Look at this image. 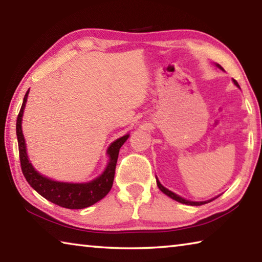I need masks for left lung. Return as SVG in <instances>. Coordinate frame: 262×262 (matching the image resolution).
Segmentation results:
<instances>
[{"label": "left lung", "mask_w": 262, "mask_h": 262, "mask_svg": "<svg viewBox=\"0 0 262 262\" xmlns=\"http://www.w3.org/2000/svg\"><path fill=\"white\" fill-rule=\"evenodd\" d=\"M217 67H220V68L222 69V67H221L220 64H217ZM233 83L236 84L237 86H239V84L237 83L236 79H233ZM157 186H158V188L161 189L164 194H166V195H167V196H170L171 199H173V200L178 201V202H180V203H185V205H189V206H202V205H205V203H208V202H210V201L214 200V199H212V200H209V201H202V202H193V201H188V200H185V199H183V198L178 196V195L174 194L173 192H171V190H168L167 188L164 187V186H162V185H161V183H159L158 180H157Z\"/></svg>", "instance_id": "left-lung-1"}]
</instances>
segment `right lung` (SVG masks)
I'll use <instances>...</instances> for the list:
<instances>
[{
    "mask_svg": "<svg viewBox=\"0 0 262 262\" xmlns=\"http://www.w3.org/2000/svg\"><path fill=\"white\" fill-rule=\"evenodd\" d=\"M29 90L24 96L23 104H21L20 111L17 117L16 123V133L17 140H18V149H19V161L21 172L25 179L30 184L31 187L37 190V192L55 205L68 208V209H83V208L90 207L95 205L96 202L101 200L112 188L115 166L119 156V150L125 143L129 135H125L118 139L108 148L110 163L104 173L98 178L90 181L86 184H69V183H59L42 177L34 170L33 166L28 159L26 155V147L23 132H21V117H23L24 107L26 99H28Z\"/></svg>",
    "mask_w": 262,
    "mask_h": 262,
    "instance_id": "add662e5",
    "label": "right lung"
}]
</instances>
